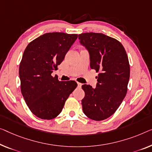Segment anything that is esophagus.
I'll use <instances>...</instances> for the list:
<instances>
[{"label": "esophagus", "instance_id": "obj_1", "mask_svg": "<svg viewBox=\"0 0 152 152\" xmlns=\"http://www.w3.org/2000/svg\"><path fill=\"white\" fill-rule=\"evenodd\" d=\"M77 84H78V87H81V86H82V84L81 83H77Z\"/></svg>", "mask_w": 152, "mask_h": 152}]
</instances>
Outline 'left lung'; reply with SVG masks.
<instances>
[{
	"mask_svg": "<svg viewBox=\"0 0 152 152\" xmlns=\"http://www.w3.org/2000/svg\"><path fill=\"white\" fill-rule=\"evenodd\" d=\"M78 39L89 51L91 68L99 72L96 88L82 85L85 94L83 110L89 119L102 121L114 114L127 94L130 78L128 55L118 40L104 34L82 33Z\"/></svg>",
	"mask_w": 152,
	"mask_h": 152,
	"instance_id": "1",
	"label": "left lung"
}]
</instances>
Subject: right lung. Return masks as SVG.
<instances>
[{
  "mask_svg": "<svg viewBox=\"0 0 152 152\" xmlns=\"http://www.w3.org/2000/svg\"><path fill=\"white\" fill-rule=\"evenodd\" d=\"M77 37V34L45 33L24 50L19 67L20 89L28 108L40 119L57 117L77 87L74 80L59 81L51 75Z\"/></svg>",
  "mask_w": 152,
  "mask_h": 152,
  "instance_id": "obj_1",
  "label": "right lung"
}]
</instances>
